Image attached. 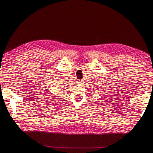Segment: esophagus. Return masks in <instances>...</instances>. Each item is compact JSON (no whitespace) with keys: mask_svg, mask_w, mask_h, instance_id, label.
<instances>
[{"mask_svg":"<svg viewBox=\"0 0 153 153\" xmlns=\"http://www.w3.org/2000/svg\"><path fill=\"white\" fill-rule=\"evenodd\" d=\"M78 83H82V80H78Z\"/></svg>","mask_w":153,"mask_h":153,"instance_id":"34e87169","label":"esophagus"}]
</instances>
